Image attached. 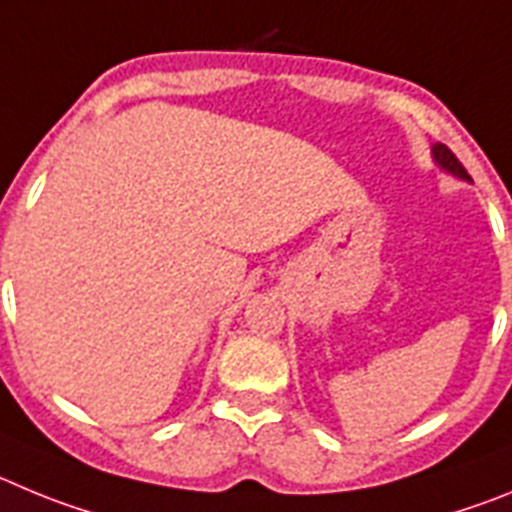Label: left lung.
I'll use <instances>...</instances> for the list:
<instances>
[{
	"mask_svg": "<svg viewBox=\"0 0 512 512\" xmlns=\"http://www.w3.org/2000/svg\"><path fill=\"white\" fill-rule=\"evenodd\" d=\"M431 155H434L436 165H439L441 170H446V173H451V176H454V178H462V181L472 183V178H469V173H467V170H464V165L459 163L457 155L451 153L449 147L441 145V142H439V145L431 147Z\"/></svg>",
	"mask_w": 512,
	"mask_h": 512,
	"instance_id": "1",
	"label": "left lung"
}]
</instances>
